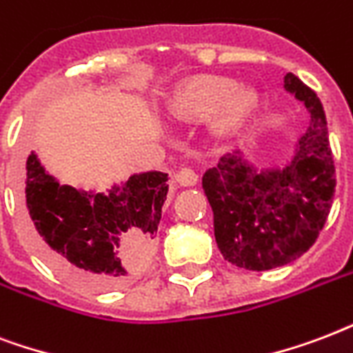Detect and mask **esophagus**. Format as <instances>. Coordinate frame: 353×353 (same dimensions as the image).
<instances>
[{
	"instance_id": "esophagus-1",
	"label": "esophagus",
	"mask_w": 353,
	"mask_h": 353,
	"mask_svg": "<svg viewBox=\"0 0 353 353\" xmlns=\"http://www.w3.org/2000/svg\"><path fill=\"white\" fill-rule=\"evenodd\" d=\"M196 180H199V174L190 168H182L179 173H176V182H179L180 185H195Z\"/></svg>"
}]
</instances>
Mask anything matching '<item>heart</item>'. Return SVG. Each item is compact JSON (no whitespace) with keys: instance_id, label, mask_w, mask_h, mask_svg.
<instances>
[{"instance_id":"obj_1","label":"heart","mask_w":353,"mask_h":353,"mask_svg":"<svg viewBox=\"0 0 353 353\" xmlns=\"http://www.w3.org/2000/svg\"><path fill=\"white\" fill-rule=\"evenodd\" d=\"M256 92L236 86L232 79L196 75L180 84L169 112L179 121H195L217 112V127L232 130L239 127L256 105Z\"/></svg>"}]
</instances>
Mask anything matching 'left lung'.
Listing matches in <instances>:
<instances>
[{"instance_id": "8db88e82", "label": "left lung", "mask_w": 353, "mask_h": 353, "mask_svg": "<svg viewBox=\"0 0 353 353\" xmlns=\"http://www.w3.org/2000/svg\"><path fill=\"white\" fill-rule=\"evenodd\" d=\"M283 86L304 101L310 128L285 168L256 171L228 152L202 176L214 210L215 241L239 269L269 270L300 258L315 243L335 195V165L321 99L296 75Z\"/></svg>"}]
</instances>
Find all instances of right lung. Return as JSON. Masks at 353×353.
<instances>
[{
	"label": "right lung",
	"instance_id": "right-lung-1",
	"mask_svg": "<svg viewBox=\"0 0 353 353\" xmlns=\"http://www.w3.org/2000/svg\"><path fill=\"white\" fill-rule=\"evenodd\" d=\"M26 223L32 245L64 280L90 291L127 285L151 263L168 173L134 174L110 193H86L26 163Z\"/></svg>",
	"mask_w": 353,
	"mask_h": 353
}]
</instances>
